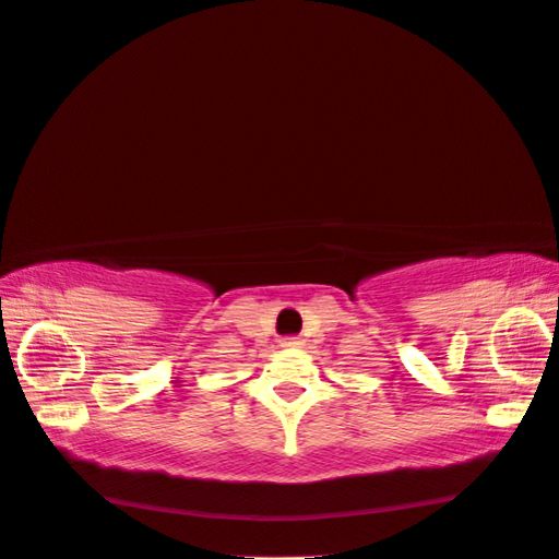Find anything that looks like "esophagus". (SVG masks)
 <instances>
[{
    "label": "esophagus",
    "instance_id": "obj_1",
    "mask_svg": "<svg viewBox=\"0 0 559 559\" xmlns=\"http://www.w3.org/2000/svg\"><path fill=\"white\" fill-rule=\"evenodd\" d=\"M281 346L283 348H301L304 346V338L301 336H283L281 338Z\"/></svg>",
    "mask_w": 559,
    "mask_h": 559
}]
</instances>
